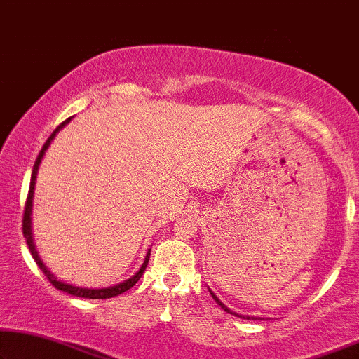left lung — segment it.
<instances>
[{"label":"left lung","instance_id":"1","mask_svg":"<svg viewBox=\"0 0 359 359\" xmlns=\"http://www.w3.org/2000/svg\"><path fill=\"white\" fill-rule=\"evenodd\" d=\"M208 290H210V287H208ZM210 294H211V296H213V299H215L216 302H218V306H221V307H223V309H224L226 312H228V314H232V316H237V317H242V316H239V314H236V312H232V311L229 309V307H228V306H224V304H223V302H221V301L218 299V297H216V294H215V292H213V291H211V290H210ZM242 319H249V320H250V319H252V320H257V319H259V320H262V317H249V316H245V317H242Z\"/></svg>","mask_w":359,"mask_h":359}]
</instances>
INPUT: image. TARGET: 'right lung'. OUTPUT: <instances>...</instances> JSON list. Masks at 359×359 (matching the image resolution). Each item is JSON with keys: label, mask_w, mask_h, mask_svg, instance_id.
Here are the masks:
<instances>
[{"label": "right lung", "mask_w": 359, "mask_h": 359, "mask_svg": "<svg viewBox=\"0 0 359 359\" xmlns=\"http://www.w3.org/2000/svg\"><path fill=\"white\" fill-rule=\"evenodd\" d=\"M73 117H69L68 120H65V122L62 125H58L57 130L53 131L52 135L48 136V140L45 141L43 148L42 151H40L37 159H35V164H34V169H32V177H30V187H29V195H27V201H26V210H24V219H22V232H24V237H26V242L29 245V250L30 254H32L35 264L39 265V269L43 271L45 276H47L48 281L52 283V285L57 287V290L60 291H65L68 292V294H73V296H78V297H88V299H109V297H114V296H118L122 294V292L128 291L131 286L136 285V281H138L141 278V275H143V271L146 269V265H148V260H149V252L151 249L148 250V254H146L144 257V262L143 265L140 266V270L136 271V273L131 276V278L125 280L123 283H118V285L115 286H109V287H81V286H74V285H69V283H65L62 280H58L57 276H55L52 271H50L47 266H45V264L42 262V259H40L39 252L37 249H35V242H34V236H32V200H34V190H35V179H37V172H39V165L40 163H42V158L45 154V151L48 149L50 143H52L55 136H57V133L60 130H62L65 125H67L69 120H72Z\"/></svg>", "instance_id": "obj_1"}]
</instances>
